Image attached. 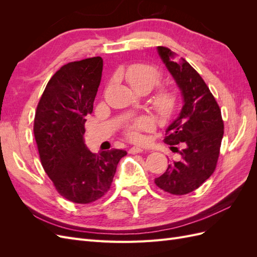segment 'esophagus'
I'll return each instance as SVG.
<instances>
[{
  "label": "esophagus",
  "mask_w": 257,
  "mask_h": 257,
  "mask_svg": "<svg viewBox=\"0 0 257 257\" xmlns=\"http://www.w3.org/2000/svg\"><path fill=\"white\" fill-rule=\"evenodd\" d=\"M143 151H144V149H142V148H139V147H132L128 152H130L131 154H137V153H142Z\"/></svg>",
  "instance_id": "1"
}]
</instances>
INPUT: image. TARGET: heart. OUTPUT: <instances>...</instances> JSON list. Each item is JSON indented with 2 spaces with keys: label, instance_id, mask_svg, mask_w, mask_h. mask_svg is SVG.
<instances>
[{
  "label": "heart",
  "instance_id": "1",
  "mask_svg": "<svg viewBox=\"0 0 257 257\" xmlns=\"http://www.w3.org/2000/svg\"><path fill=\"white\" fill-rule=\"evenodd\" d=\"M123 77L134 91L141 94H147L155 85L159 84L162 79V74L153 65L136 63L126 68V71L123 73ZM151 104L159 114L162 116H169L176 107L177 96L175 92L170 89L160 88L152 95ZM153 127L154 123L152 119L148 116H141L127 124L124 133L131 141L138 142L142 141V132L150 131Z\"/></svg>",
  "mask_w": 257,
  "mask_h": 257
}]
</instances>
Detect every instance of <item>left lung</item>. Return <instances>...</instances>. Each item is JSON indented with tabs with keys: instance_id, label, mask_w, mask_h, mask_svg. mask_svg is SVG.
Instances as JSON below:
<instances>
[{
	"instance_id": "left-lung-1",
	"label": "left lung",
	"mask_w": 257,
	"mask_h": 257,
	"mask_svg": "<svg viewBox=\"0 0 257 257\" xmlns=\"http://www.w3.org/2000/svg\"><path fill=\"white\" fill-rule=\"evenodd\" d=\"M163 63L181 91L183 106L166 130L164 143L180 154V160L168 165L155 178L163 191L184 195L198 189L214 172L224 134L221 109L200 75L183 58L166 47L157 48ZM180 143L184 149L175 147Z\"/></svg>"
}]
</instances>
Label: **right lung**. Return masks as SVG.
I'll return each instance as SVG.
<instances>
[{
    "mask_svg": "<svg viewBox=\"0 0 257 257\" xmlns=\"http://www.w3.org/2000/svg\"><path fill=\"white\" fill-rule=\"evenodd\" d=\"M103 59L94 57L62 66L46 85L34 119V137L46 174L60 195L89 204L109 191L126 151L92 153L84 144L85 116L102 78Z\"/></svg>",
    "mask_w": 257,
    "mask_h": 257,
    "instance_id": "1",
    "label": "right lung"
}]
</instances>
